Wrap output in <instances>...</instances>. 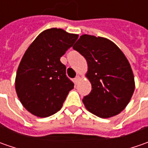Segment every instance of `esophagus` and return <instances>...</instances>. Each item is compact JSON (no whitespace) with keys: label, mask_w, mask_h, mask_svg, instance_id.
<instances>
[{"label":"esophagus","mask_w":148,"mask_h":148,"mask_svg":"<svg viewBox=\"0 0 148 148\" xmlns=\"http://www.w3.org/2000/svg\"><path fill=\"white\" fill-rule=\"evenodd\" d=\"M80 79H81V77H79V76H77V77H75V79H74V81H75V83L77 84L79 81H80Z\"/></svg>","instance_id":"1"}]
</instances>
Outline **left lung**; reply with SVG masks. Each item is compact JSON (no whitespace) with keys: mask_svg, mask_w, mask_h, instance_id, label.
Segmentation results:
<instances>
[{"mask_svg":"<svg viewBox=\"0 0 148 148\" xmlns=\"http://www.w3.org/2000/svg\"><path fill=\"white\" fill-rule=\"evenodd\" d=\"M73 49L87 62L86 77L92 89L82 99L86 110L103 119L119 114L135 89L134 73L125 55L110 39L89 34L82 35Z\"/></svg>","mask_w":148,"mask_h":148,"instance_id":"8db88e82","label":"left lung"}]
</instances>
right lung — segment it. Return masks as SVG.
<instances>
[{"mask_svg":"<svg viewBox=\"0 0 148 148\" xmlns=\"http://www.w3.org/2000/svg\"><path fill=\"white\" fill-rule=\"evenodd\" d=\"M78 38L62 29L43 31L24 54L15 77V90L23 106L40 118L61 110L74 84L66 76L60 58Z\"/></svg>","mask_w":148,"mask_h":148,"instance_id":"add662e5","label":"right lung"}]
</instances>
